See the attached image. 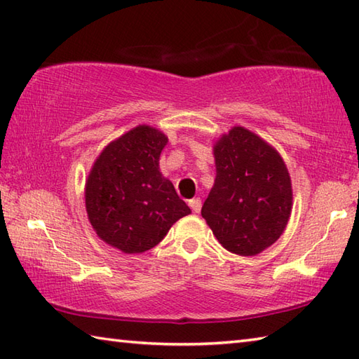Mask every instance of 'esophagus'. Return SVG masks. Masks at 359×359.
I'll use <instances>...</instances> for the list:
<instances>
[{
	"label": "esophagus",
	"mask_w": 359,
	"mask_h": 359,
	"mask_svg": "<svg viewBox=\"0 0 359 359\" xmlns=\"http://www.w3.org/2000/svg\"><path fill=\"white\" fill-rule=\"evenodd\" d=\"M188 205H189V207H191L193 212H201V208H202L201 199H191V201H189Z\"/></svg>",
	"instance_id": "1"
}]
</instances>
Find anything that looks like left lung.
<instances>
[{
	"instance_id": "8db88e82",
	"label": "left lung",
	"mask_w": 359,
	"mask_h": 359,
	"mask_svg": "<svg viewBox=\"0 0 359 359\" xmlns=\"http://www.w3.org/2000/svg\"><path fill=\"white\" fill-rule=\"evenodd\" d=\"M216 180L202 217L222 247L255 256L285 230L292 211V182L270 144L236 126L215 147Z\"/></svg>"
}]
</instances>
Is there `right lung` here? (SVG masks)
Here are the masks:
<instances>
[{
    "label": "right lung",
    "mask_w": 359,
    "mask_h": 359,
    "mask_svg": "<svg viewBox=\"0 0 359 359\" xmlns=\"http://www.w3.org/2000/svg\"><path fill=\"white\" fill-rule=\"evenodd\" d=\"M166 137L137 126L97 158L86 184V210L98 238L123 253H143L191 212L158 171Z\"/></svg>",
    "instance_id": "1"
}]
</instances>
